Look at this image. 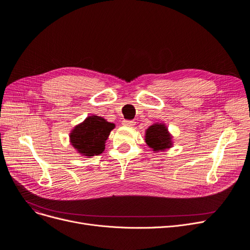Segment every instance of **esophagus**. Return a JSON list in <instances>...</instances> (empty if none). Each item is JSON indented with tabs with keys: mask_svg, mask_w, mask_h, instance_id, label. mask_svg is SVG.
Returning a JSON list of instances; mask_svg holds the SVG:
<instances>
[{
	"mask_svg": "<svg viewBox=\"0 0 250 250\" xmlns=\"http://www.w3.org/2000/svg\"><path fill=\"white\" fill-rule=\"evenodd\" d=\"M135 124H136V122H135V121H126V120H125V121L123 122V125H125V126H128V127H132V126H134V125H135Z\"/></svg>",
	"mask_w": 250,
	"mask_h": 250,
	"instance_id": "34e87169",
	"label": "esophagus"
}]
</instances>
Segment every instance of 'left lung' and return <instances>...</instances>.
Wrapping results in <instances>:
<instances>
[{
	"mask_svg": "<svg viewBox=\"0 0 250 250\" xmlns=\"http://www.w3.org/2000/svg\"><path fill=\"white\" fill-rule=\"evenodd\" d=\"M173 137L165 124L156 123L145 132V142L154 152H163L173 147Z\"/></svg>",
	"mask_w": 250,
	"mask_h": 250,
	"instance_id": "left-lung-1",
	"label": "left lung"
}]
</instances>
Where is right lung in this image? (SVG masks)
Wrapping results in <instances>:
<instances>
[{
	"instance_id": "add662e5",
	"label": "right lung",
	"mask_w": 250,
	"mask_h": 250,
	"mask_svg": "<svg viewBox=\"0 0 250 250\" xmlns=\"http://www.w3.org/2000/svg\"><path fill=\"white\" fill-rule=\"evenodd\" d=\"M114 126V124L96 114L87 116L71 130L70 143L77 153L91 158L104 151L105 143Z\"/></svg>"
}]
</instances>
